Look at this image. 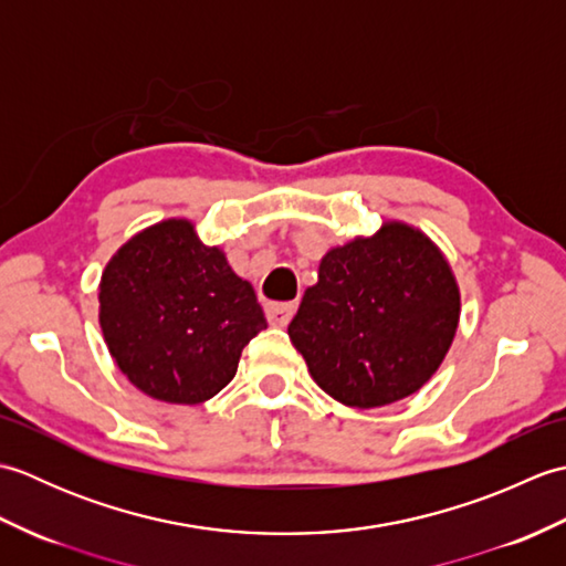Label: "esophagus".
Instances as JSON below:
<instances>
[{
    "instance_id": "1",
    "label": "esophagus",
    "mask_w": 566,
    "mask_h": 566,
    "mask_svg": "<svg viewBox=\"0 0 566 566\" xmlns=\"http://www.w3.org/2000/svg\"><path fill=\"white\" fill-rule=\"evenodd\" d=\"M264 314H268V321L272 323V326H286V323L292 321V316L296 314V302H270L268 306H264Z\"/></svg>"
}]
</instances>
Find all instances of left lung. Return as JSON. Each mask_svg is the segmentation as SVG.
<instances>
[{"label": "left lung", "instance_id": "left-lung-1", "mask_svg": "<svg viewBox=\"0 0 566 566\" xmlns=\"http://www.w3.org/2000/svg\"><path fill=\"white\" fill-rule=\"evenodd\" d=\"M460 286L418 228L384 221L331 248L290 323L311 377L335 401L377 408L436 375L460 323Z\"/></svg>", "mask_w": 566, "mask_h": 566}]
</instances>
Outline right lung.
<instances>
[{
  "label": "right lung",
  "instance_id": "1",
  "mask_svg": "<svg viewBox=\"0 0 566 566\" xmlns=\"http://www.w3.org/2000/svg\"><path fill=\"white\" fill-rule=\"evenodd\" d=\"M99 326L114 363L143 394L201 403L235 377L243 347L268 328L252 284L187 219L136 233L106 262Z\"/></svg>",
  "mask_w": 566,
  "mask_h": 566
}]
</instances>
